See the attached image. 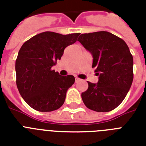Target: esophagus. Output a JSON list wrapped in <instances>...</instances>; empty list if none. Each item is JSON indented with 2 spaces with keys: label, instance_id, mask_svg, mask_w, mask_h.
<instances>
[{
  "label": "esophagus",
  "instance_id": "obj_1",
  "mask_svg": "<svg viewBox=\"0 0 146 146\" xmlns=\"http://www.w3.org/2000/svg\"><path fill=\"white\" fill-rule=\"evenodd\" d=\"M79 80H80V79H79V78H78V77H76V78H75V81H76V82H77L78 81H79Z\"/></svg>",
  "mask_w": 146,
  "mask_h": 146
}]
</instances>
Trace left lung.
I'll return each instance as SVG.
<instances>
[{"label":"left lung","mask_w":146,"mask_h":146,"mask_svg":"<svg viewBox=\"0 0 146 146\" xmlns=\"http://www.w3.org/2000/svg\"><path fill=\"white\" fill-rule=\"evenodd\" d=\"M78 41L93 57L98 83L88 82L83 103L97 112H108L123 101L133 80V59L126 42L112 33H85Z\"/></svg>","instance_id":"left-lung-1"}]
</instances>
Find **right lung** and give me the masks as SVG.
<instances>
[{"label":"right lung","mask_w":146,"mask_h":146,"mask_svg":"<svg viewBox=\"0 0 146 146\" xmlns=\"http://www.w3.org/2000/svg\"><path fill=\"white\" fill-rule=\"evenodd\" d=\"M80 33L61 35L44 32L26 41L16 60L17 86L20 96L36 111H53L64 104L66 91L75 82L72 75L60 76L51 67Z\"/></svg>","instance_id":"right-lung-1"}]
</instances>
